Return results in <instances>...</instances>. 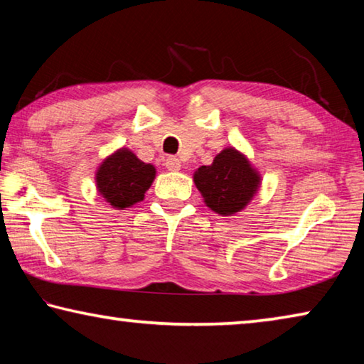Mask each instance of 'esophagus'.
Instances as JSON below:
<instances>
[{"mask_svg": "<svg viewBox=\"0 0 364 364\" xmlns=\"http://www.w3.org/2000/svg\"><path fill=\"white\" fill-rule=\"evenodd\" d=\"M165 167H167L170 171H178L181 168V162L180 159H176L173 156H170L167 160H165Z\"/></svg>", "mask_w": 364, "mask_h": 364, "instance_id": "1", "label": "esophagus"}]
</instances>
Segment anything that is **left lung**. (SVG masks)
<instances>
[{"label":"left lung","mask_w":364,"mask_h":364,"mask_svg":"<svg viewBox=\"0 0 364 364\" xmlns=\"http://www.w3.org/2000/svg\"><path fill=\"white\" fill-rule=\"evenodd\" d=\"M194 183L208 208L230 217L252 200L260 186V175L241 152L226 147L213 159L212 165H202L196 170Z\"/></svg>","instance_id":"obj_1"}]
</instances>
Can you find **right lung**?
<instances>
[{"mask_svg":"<svg viewBox=\"0 0 364 364\" xmlns=\"http://www.w3.org/2000/svg\"><path fill=\"white\" fill-rule=\"evenodd\" d=\"M156 178V168L144 164L130 149L122 147L109 156L96 171L100 194L115 208H128L144 199V193Z\"/></svg>","mask_w":364,"mask_h":364,"instance_id":"obj_1","label":"right lung"}]
</instances>
